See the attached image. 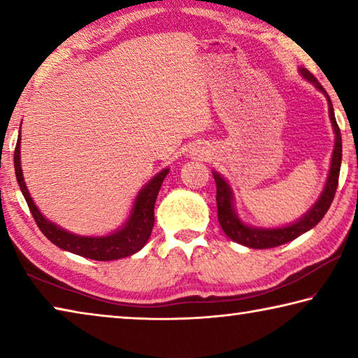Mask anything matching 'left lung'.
Instances as JSON below:
<instances>
[{
  "instance_id": "8db88e82",
  "label": "left lung",
  "mask_w": 358,
  "mask_h": 358,
  "mask_svg": "<svg viewBox=\"0 0 358 358\" xmlns=\"http://www.w3.org/2000/svg\"><path fill=\"white\" fill-rule=\"evenodd\" d=\"M299 72L305 80L314 85V87H316L327 98V102H329L330 121L333 126V132H335V147H333L329 175H327L324 189L320 192L317 201L314 202L313 207L301 217L287 224V226H281V227L250 226V224H246L245 221L240 220L237 210H235L234 191L227 183V180L224 178L221 173H217L215 171L211 172L216 181L217 221H220L224 234H226L230 240H234L235 243L252 248V250H266V248L281 246L284 243H287V241H292L296 237H300L301 234L308 232V230H311L320 220H322L327 211H329L338 187V177H339V169H341V157H343V143H341V132H339V128L336 124L335 112H333V104L329 98V94H327V92L322 88V85L314 78V76L310 71L305 68H299Z\"/></svg>"
}]
</instances>
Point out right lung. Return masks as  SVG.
Listing matches in <instances>:
<instances>
[{
    "label": "right lung",
    "instance_id": "right-lung-1",
    "mask_svg": "<svg viewBox=\"0 0 358 358\" xmlns=\"http://www.w3.org/2000/svg\"><path fill=\"white\" fill-rule=\"evenodd\" d=\"M20 141L17 138V147L14 151V167L15 177L19 181L20 191L25 197L29 207V211L34 217L36 224L41 229V232L52 241L53 245L62 248L64 251H69L77 256L93 259V260H115L121 257H128L141 251L147 245L155 224V202L157 192L161 189V185L169 173V167L162 169L159 173H156L148 183H145L141 191L132 202L129 216L121 224L118 229L107 235H78L72 234L69 230L59 227L58 224L48 221L36 207L33 197L29 196V191L23 178L22 161H20Z\"/></svg>",
    "mask_w": 358,
    "mask_h": 358
}]
</instances>
